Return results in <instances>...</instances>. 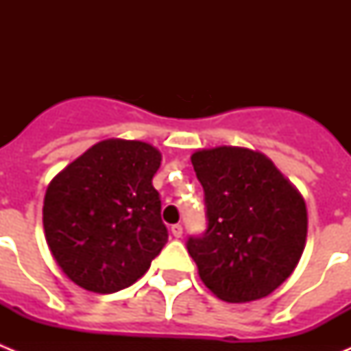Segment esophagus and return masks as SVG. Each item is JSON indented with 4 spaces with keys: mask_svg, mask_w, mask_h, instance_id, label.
<instances>
[{
    "mask_svg": "<svg viewBox=\"0 0 351 351\" xmlns=\"http://www.w3.org/2000/svg\"><path fill=\"white\" fill-rule=\"evenodd\" d=\"M170 232H172L173 237L179 239L182 235V226L179 225V223H178V225H172V226H170Z\"/></svg>",
    "mask_w": 351,
    "mask_h": 351,
    "instance_id": "obj_1",
    "label": "esophagus"
}]
</instances>
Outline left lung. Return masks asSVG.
Masks as SVG:
<instances>
[{
    "mask_svg": "<svg viewBox=\"0 0 351 351\" xmlns=\"http://www.w3.org/2000/svg\"><path fill=\"white\" fill-rule=\"evenodd\" d=\"M191 163L204 186L207 230L188 253L202 283L226 302L263 299L297 267L308 235L300 191L260 151L198 149Z\"/></svg>",
    "mask_w": 351,
    "mask_h": 351,
    "instance_id": "left-lung-1",
    "label": "left lung"
}]
</instances>
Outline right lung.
Returning <instances> with one entry per match:
<instances>
[{
    "label": "right lung",
    "mask_w": 351,
    "mask_h": 351,
    "mask_svg": "<svg viewBox=\"0 0 351 351\" xmlns=\"http://www.w3.org/2000/svg\"><path fill=\"white\" fill-rule=\"evenodd\" d=\"M161 153L107 138L64 167L43 198V230L61 271L95 293L130 287L169 241L153 178Z\"/></svg>",
    "instance_id": "add662e5"
}]
</instances>
